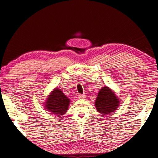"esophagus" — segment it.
<instances>
[{"mask_svg":"<svg viewBox=\"0 0 158 158\" xmlns=\"http://www.w3.org/2000/svg\"><path fill=\"white\" fill-rule=\"evenodd\" d=\"M85 96H85V94H79V95H78V98H82V99L85 98Z\"/></svg>","mask_w":158,"mask_h":158,"instance_id":"obj_1","label":"esophagus"}]
</instances>
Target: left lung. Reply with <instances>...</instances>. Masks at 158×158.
<instances>
[{
    "label": "left lung",
    "mask_w": 158,
    "mask_h": 158,
    "mask_svg": "<svg viewBox=\"0 0 158 158\" xmlns=\"http://www.w3.org/2000/svg\"><path fill=\"white\" fill-rule=\"evenodd\" d=\"M119 104L116 95L109 87H103L99 90L95 106L97 111L101 114H109L115 111Z\"/></svg>",
    "instance_id": "obj_1"
}]
</instances>
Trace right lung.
<instances>
[{
	"label": "right lung",
	"mask_w": 158,
	"mask_h": 158,
	"mask_svg": "<svg viewBox=\"0 0 158 158\" xmlns=\"http://www.w3.org/2000/svg\"><path fill=\"white\" fill-rule=\"evenodd\" d=\"M69 103L70 100L68 97L59 88H55L49 96L45 106L54 114L62 115L66 113Z\"/></svg>",
	"instance_id": "1"
}]
</instances>
